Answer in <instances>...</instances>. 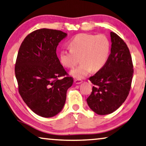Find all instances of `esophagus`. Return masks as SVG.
Returning a JSON list of instances; mask_svg holds the SVG:
<instances>
[{
  "label": "esophagus",
  "instance_id": "obj_1",
  "mask_svg": "<svg viewBox=\"0 0 146 146\" xmlns=\"http://www.w3.org/2000/svg\"><path fill=\"white\" fill-rule=\"evenodd\" d=\"M82 82V80H80V79H75V80H74V82H75V84H76L81 83Z\"/></svg>",
  "mask_w": 146,
  "mask_h": 146
}]
</instances>
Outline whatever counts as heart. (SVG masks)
Segmentation results:
<instances>
[{
    "mask_svg": "<svg viewBox=\"0 0 146 146\" xmlns=\"http://www.w3.org/2000/svg\"><path fill=\"white\" fill-rule=\"evenodd\" d=\"M70 49H62L59 59L63 66L72 69L79 62L82 63L71 71L77 79H82L91 71H100L107 64L111 52L110 39L105 35L80 33L69 40Z\"/></svg>",
    "mask_w": 146,
    "mask_h": 146,
    "instance_id": "1",
    "label": "heart"
}]
</instances>
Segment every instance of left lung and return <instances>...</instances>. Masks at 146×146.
I'll return each mask as SVG.
<instances>
[{
	"mask_svg": "<svg viewBox=\"0 0 146 146\" xmlns=\"http://www.w3.org/2000/svg\"><path fill=\"white\" fill-rule=\"evenodd\" d=\"M111 48L107 64L89 78L94 84L87 104L98 115H108L117 110L129 94L134 69L127 45L120 36L111 32Z\"/></svg>",
	"mask_w": 146,
	"mask_h": 146,
	"instance_id": "left-lung-1",
	"label": "left lung"
}]
</instances>
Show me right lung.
<instances>
[{
	"instance_id": "add662e5",
	"label": "right lung",
	"mask_w": 146,
	"mask_h": 146,
	"mask_svg": "<svg viewBox=\"0 0 146 146\" xmlns=\"http://www.w3.org/2000/svg\"><path fill=\"white\" fill-rule=\"evenodd\" d=\"M66 36L59 30H35L24 38L17 53L15 74L19 93L40 117H52L62 111L67 89L73 84V77H69L56 54L58 44Z\"/></svg>"
}]
</instances>
